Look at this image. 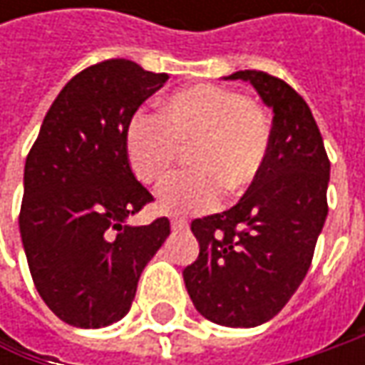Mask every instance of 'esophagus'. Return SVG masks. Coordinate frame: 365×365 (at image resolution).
Here are the masks:
<instances>
[{
	"mask_svg": "<svg viewBox=\"0 0 365 365\" xmlns=\"http://www.w3.org/2000/svg\"><path fill=\"white\" fill-rule=\"evenodd\" d=\"M170 227H173L175 232L187 230V227H189V221H187V219H173V221H170Z\"/></svg>",
	"mask_w": 365,
	"mask_h": 365,
	"instance_id": "esophagus-1",
	"label": "esophagus"
}]
</instances>
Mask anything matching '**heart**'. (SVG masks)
Here are the masks:
<instances>
[{
    "label": "heart",
    "mask_w": 365,
    "mask_h": 365,
    "mask_svg": "<svg viewBox=\"0 0 365 365\" xmlns=\"http://www.w3.org/2000/svg\"><path fill=\"white\" fill-rule=\"evenodd\" d=\"M272 146L264 109L242 93L219 85H195L173 93L162 118L135 113L125 128V156L133 175L158 187L166 182L182 150L192 148L195 173L162 189L158 207L178 215L215 209L223 191L242 195L258 182Z\"/></svg>",
    "instance_id": "heart-1"
}]
</instances>
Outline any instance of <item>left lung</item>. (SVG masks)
<instances>
[{
    "mask_svg": "<svg viewBox=\"0 0 365 365\" xmlns=\"http://www.w3.org/2000/svg\"><path fill=\"white\" fill-rule=\"evenodd\" d=\"M270 107L266 168L232 209L195 219L199 258L182 278L195 309L223 327H258L282 311L311 266L327 219L329 158L309 106L282 78L237 71Z\"/></svg>",
    "mask_w": 365,
    "mask_h": 365,
    "instance_id": "1",
    "label": "left lung"
}]
</instances>
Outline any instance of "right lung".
Wrapping results in <instances>:
<instances>
[{
  "label": "right lung",
  "instance_id": "add662e5",
  "mask_svg": "<svg viewBox=\"0 0 365 365\" xmlns=\"http://www.w3.org/2000/svg\"><path fill=\"white\" fill-rule=\"evenodd\" d=\"M168 81L125 58L81 71L58 93L24 166L20 235L42 301L61 321L99 329L128 315L168 219L128 225L152 201L125 156V128Z\"/></svg>",
  "mask_w": 365,
  "mask_h": 365
}]
</instances>
